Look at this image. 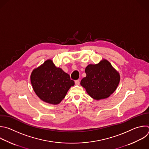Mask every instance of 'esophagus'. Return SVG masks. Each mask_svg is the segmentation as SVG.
Masks as SVG:
<instances>
[{
  "label": "esophagus",
  "mask_w": 149,
  "mask_h": 149,
  "mask_svg": "<svg viewBox=\"0 0 149 149\" xmlns=\"http://www.w3.org/2000/svg\"><path fill=\"white\" fill-rule=\"evenodd\" d=\"M75 84H76V85H79V84H80V81H79V79H77V80H75Z\"/></svg>",
  "instance_id": "esophagus-1"
}]
</instances>
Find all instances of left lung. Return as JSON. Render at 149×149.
Segmentation results:
<instances>
[{
    "label": "left lung",
    "mask_w": 149,
    "mask_h": 149,
    "mask_svg": "<svg viewBox=\"0 0 149 149\" xmlns=\"http://www.w3.org/2000/svg\"><path fill=\"white\" fill-rule=\"evenodd\" d=\"M86 76L81 85L87 93L96 100L109 97L116 90L119 81V73L106 60L98 64H89L85 68Z\"/></svg>",
    "instance_id": "obj_1"
}]
</instances>
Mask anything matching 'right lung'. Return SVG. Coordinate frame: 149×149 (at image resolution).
<instances>
[{
	"instance_id": "add662e5",
	"label": "right lung",
	"mask_w": 149,
	"mask_h": 149,
	"mask_svg": "<svg viewBox=\"0 0 149 149\" xmlns=\"http://www.w3.org/2000/svg\"><path fill=\"white\" fill-rule=\"evenodd\" d=\"M31 82L36 95L47 103L57 105L63 100L74 81L61 68L48 60L33 70Z\"/></svg>"
}]
</instances>
